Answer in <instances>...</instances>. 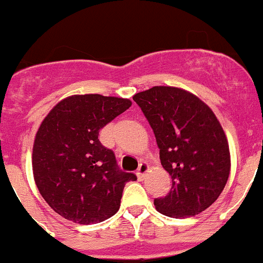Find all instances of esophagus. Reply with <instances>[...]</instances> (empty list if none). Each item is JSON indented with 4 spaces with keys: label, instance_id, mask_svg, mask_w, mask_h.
<instances>
[{
    "label": "esophagus",
    "instance_id": "1",
    "mask_svg": "<svg viewBox=\"0 0 263 263\" xmlns=\"http://www.w3.org/2000/svg\"><path fill=\"white\" fill-rule=\"evenodd\" d=\"M148 171V164L147 163H145V162H142V163L139 164V167H138V170H137V178L139 179V180H143V179H145V175H146V173H147Z\"/></svg>",
    "mask_w": 263,
    "mask_h": 263
}]
</instances>
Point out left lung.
I'll return each instance as SVG.
<instances>
[{
	"instance_id": "obj_1",
	"label": "left lung",
	"mask_w": 263,
	"mask_h": 263,
	"mask_svg": "<svg viewBox=\"0 0 263 263\" xmlns=\"http://www.w3.org/2000/svg\"><path fill=\"white\" fill-rule=\"evenodd\" d=\"M133 100L154 132L173 183L166 196L154 199L155 208L175 218L199 215L217 200L231 171L229 146L215 113L174 87H153Z\"/></svg>"
}]
</instances>
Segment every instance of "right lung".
<instances>
[{
    "instance_id": "add662e5",
    "label": "right lung",
    "mask_w": 263,
    "mask_h": 263,
    "mask_svg": "<svg viewBox=\"0 0 263 263\" xmlns=\"http://www.w3.org/2000/svg\"><path fill=\"white\" fill-rule=\"evenodd\" d=\"M132 106V101L101 95L62 100L43 120L32 147V173L48 205L79 224H97L120 210L127 182L115 153L99 141V132Z\"/></svg>"
}]
</instances>
